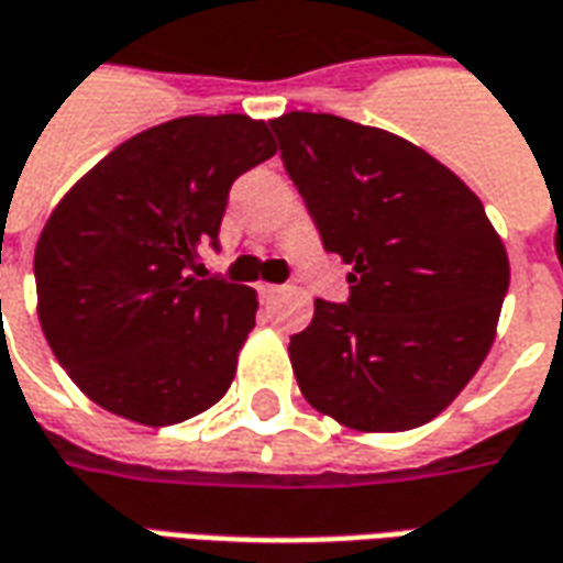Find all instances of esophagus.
<instances>
[{
  "label": "esophagus",
  "mask_w": 563,
  "mask_h": 563,
  "mask_svg": "<svg viewBox=\"0 0 563 563\" xmlns=\"http://www.w3.org/2000/svg\"><path fill=\"white\" fill-rule=\"evenodd\" d=\"M277 292H280V286H277V283H258V295H262L265 301H268V298H274Z\"/></svg>",
  "instance_id": "obj_1"
}]
</instances>
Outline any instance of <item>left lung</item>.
<instances>
[{
	"label": "left lung",
	"instance_id": "left-lung-1",
	"mask_svg": "<svg viewBox=\"0 0 563 563\" xmlns=\"http://www.w3.org/2000/svg\"><path fill=\"white\" fill-rule=\"evenodd\" d=\"M271 128L325 253L350 265L347 305L317 298L289 341L298 387L350 430H415L494 344L509 289L500 234L457 173L396 133L325 112Z\"/></svg>",
	"mask_w": 563,
	"mask_h": 563
}]
</instances>
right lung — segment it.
I'll list each match as a JSON object with an SVG mask.
<instances>
[{
  "instance_id": "1",
  "label": "right lung",
  "mask_w": 563,
  "mask_h": 563,
  "mask_svg": "<svg viewBox=\"0 0 563 563\" xmlns=\"http://www.w3.org/2000/svg\"><path fill=\"white\" fill-rule=\"evenodd\" d=\"M274 152L250 115L173 118L63 195L35 243L38 322L90 402L170 427L225 396L258 298L198 280V255L219 246L231 183Z\"/></svg>"
}]
</instances>
